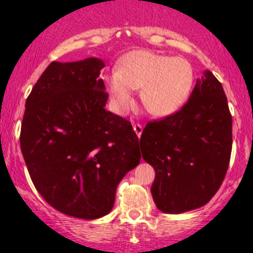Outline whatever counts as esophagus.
<instances>
[{"instance_id": "1", "label": "esophagus", "mask_w": 253, "mask_h": 253, "mask_svg": "<svg viewBox=\"0 0 253 253\" xmlns=\"http://www.w3.org/2000/svg\"><path fill=\"white\" fill-rule=\"evenodd\" d=\"M132 129H134L135 134L137 135V137L141 136V132H142V126H141V124H134V126H132Z\"/></svg>"}]
</instances>
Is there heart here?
I'll return each mask as SVG.
<instances>
[{
  "mask_svg": "<svg viewBox=\"0 0 253 253\" xmlns=\"http://www.w3.org/2000/svg\"><path fill=\"white\" fill-rule=\"evenodd\" d=\"M104 81L122 113L132 104L134 89H141L145 108L154 116L165 117L187 101L193 88L194 70L183 57L136 50L126 54Z\"/></svg>",
  "mask_w": 253,
  "mask_h": 253,
  "instance_id": "1",
  "label": "heart"
}]
</instances>
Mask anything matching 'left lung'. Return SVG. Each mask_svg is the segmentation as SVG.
<instances>
[{"label":"left lung","mask_w":253,"mask_h":253,"mask_svg":"<svg viewBox=\"0 0 253 253\" xmlns=\"http://www.w3.org/2000/svg\"><path fill=\"white\" fill-rule=\"evenodd\" d=\"M231 147L226 96L206 70L179 111L149 122L142 130L140 149L155 169L151 193L157 208L179 214L208 203L224 181Z\"/></svg>","instance_id":"left-lung-1"}]
</instances>
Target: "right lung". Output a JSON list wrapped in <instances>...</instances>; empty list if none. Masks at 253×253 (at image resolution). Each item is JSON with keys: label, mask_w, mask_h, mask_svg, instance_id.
<instances>
[{"label": "right lung", "mask_w": 253, "mask_h": 253, "mask_svg": "<svg viewBox=\"0 0 253 253\" xmlns=\"http://www.w3.org/2000/svg\"><path fill=\"white\" fill-rule=\"evenodd\" d=\"M103 67L96 57L52 61L27 98L19 136L42 198L87 220L112 211L119 182L141 157L130 122L104 108Z\"/></svg>", "instance_id": "obj_1"}]
</instances>
